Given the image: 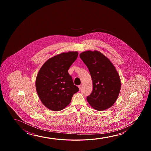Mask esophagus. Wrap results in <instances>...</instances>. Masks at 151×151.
I'll return each instance as SVG.
<instances>
[{"mask_svg":"<svg viewBox=\"0 0 151 151\" xmlns=\"http://www.w3.org/2000/svg\"><path fill=\"white\" fill-rule=\"evenodd\" d=\"M78 88L79 89V90H81V88H82V86H81V85H79Z\"/></svg>","mask_w":151,"mask_h":151,"instance_id":"34e87169","label":"esophagus"}]
</instances>
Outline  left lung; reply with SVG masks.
<instances>
[{"instance_id":"left-lung-1","label":"left lung","mask_w":151,"mask_h":151,"mask_svg":"<svg viewBox=\"0 0 151 151\" xmlns=\"http://www.w3.org/2000/svg\"><path fill=\"white\" fill-rule=\"evenodd\" d=\"M79 56L88 68L93 82V90L87 96V101L98 111L111 107L118 98L121 86L115 67L97 51L83 52Z\"/></svg>"}]
</instances>
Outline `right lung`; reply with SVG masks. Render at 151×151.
<instances>
[{"label": "right lung", "mask_w": 151, "mask_h": 151, "mask_svg": "<svg viewBox=\"0 0 151 151\" xmlns=\"http://www.w3.org/2000/svg\"><path fill=\"white\" fill-rule=\"evenodd\" d=\"M78 55L77 52L59 54L50 58L40 68L35 87L40 99L48 109L56 111L64 109L79 90L68 73Z\"/></svg>", "instance_id": "right-lung-1"}]
</instances>
